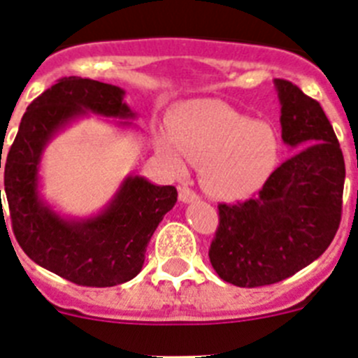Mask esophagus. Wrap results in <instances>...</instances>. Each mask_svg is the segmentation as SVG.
I'll return each mask as SVG.
<instances>
[{
  "label": "esophagus",
  "instance_id": "34e87169",
  "mask_svg": "<svg viewBox=\"0 0 358 358\" xmlns=\"http://www.w3.org/2000/svg\"><path fill=\"white\" fill-rule=\"evenodd\" d=\"M197 199H199V195L195 194L194 189L188 188V186H182V188L179 189V201L185 202V204H188V202L197 201Z\"/></svg>",
  "mask_w": 358,
  "mask_h": 358
}]
</instances>
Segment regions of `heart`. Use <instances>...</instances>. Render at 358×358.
Returning <instances> with one entry per match:
<instances>
[{
	"label": "heart",
	"instance_id": "heart-1",
	"mask_svg": "<svg viewBox=\"0 0 358 358\" xmlns=\"http://www.w3.org/2000/svg\"><path fill=\"white\" fill-rule=\"evenodd\" d=\"M157 145L176 172H185L186 159L202 166V185L222 201L258 192L280 159V140L271 125L220 102L182 109L173 120V134L163 132Z\"/></svg>",
	"mask_w": 358,
	"mask_h": 358
}]
</instances>
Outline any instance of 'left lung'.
<instances>
[{
  "label": "left lung",
  "instance_id": "8db88e82",
  "mask_svg": "<svg viewBox=\"0 0 358 358\" xmlns=\"http://www.w3.org/2000/svg\"><path fill=\"white\" fill-rule=\"evenodd\" d=\"M281 138L294 148L252 199L218 204L210 248L215 273L236 287H264L317 260L343 213L346 166L334 127L317 100L276 78Z\"/></svg>",
  "mask_w": 358,
  "mask_h": 358
}]
</instances>
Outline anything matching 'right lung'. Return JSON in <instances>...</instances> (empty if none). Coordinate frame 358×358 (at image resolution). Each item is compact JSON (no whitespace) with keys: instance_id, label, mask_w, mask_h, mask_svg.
I'll return each mask as SVG.
<instances>
[{"instance_id":"add662e5","label":"right lung","mask_w":358,"mask_h":358,"mask_svg":"<svg viewBox=\"0 0 358 358\" xmlns=\"http://www.w3.org/2000/svg\"><path fill=\"white\" fill-rule=\"evenodd\" d=\"M123 94L116 85L91 78H59L28 106L5 161V195L17 243L37 265L82 287L132 280L143 267L154 231L177 202L173 186H156L140 176H129L109 206L85 220H68L39 197V164L48 141L87 110L134 118Z\"/></svg>"}]
</instances>
